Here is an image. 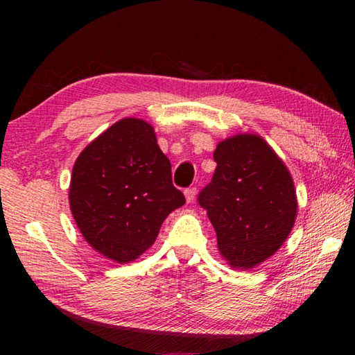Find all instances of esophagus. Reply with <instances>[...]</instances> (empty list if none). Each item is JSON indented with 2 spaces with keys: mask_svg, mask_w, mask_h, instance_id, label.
<instances>
[{
  "mask_svg": "<svg viewBox=\"0 0 355 355\" xmlns=\"http://www.w3.org/2000/svg\"><path fill=\"white\" fill-rule=\"evenodd\" d=\"M196 192H197V189H196V188H188V189H186V191H184L186 202H188V203L194 202V199H196Z\"/></svg>",
  "mask_w": 355,
  "mask_h": 355,
  "instance_id": "esophagus-1",
  "label": "esophagus"
}]
</instances>
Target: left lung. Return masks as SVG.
Here are the masks:
<instances>
[{
    "mask_svg": "<svg viewBox=\"0 0 355 355\" xmlns=\"http://www.w3.org/2000/svg\"><path fill=\"white\" fill-rule=\"evenodd\" d=\"M211 183L199 203L232 268H255L285 243L296 220L293 178L274 150L257 135H236L218 144Z\"/></svg>",
    "mask_w": 355,
    "mask_h": 355,
    "instance_id": "8db88e82",
    "label": "left lung"
}]
</instances>
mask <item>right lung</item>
I'll list each match as a JSON object with an SVG mask.
<instances>
[{
  "instance_id": "right-lung-1",
  "label": "right lung",
  "mask_w": 355,
  "mask_h": 355,
  "mask_svg": "<svg viewBox=\"0 0 355 355\" xmlns=\"http://www.w3.org/2000/svg\"><path fill=\"white\" fill-rule=\"evenodd\" d=\"M69 202L84 239L110 260L128 263L155 243L164 219L186 200L172 184L171 161L152 125L127 117L78 156Z\"/></svg>"
}]
</instances>
